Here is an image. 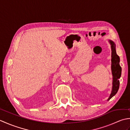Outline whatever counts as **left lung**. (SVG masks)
Segmentation results:
<instances>
[{
    "label": "left lung",
    "mask_w": 130,
    "mask_h": 130,
    "mask_svg": "<svg viewBox=\"0 0 130 130\" xmlns=\"http://www.w3.org/2000/svg\"><path fill=\"white\" fill-rule=\"evenodd\" d=\"M108 42L111 45V70L113 76L112 88L111 93L107 101L111 99L118 92L120 87V80L121 75V67L120 65V57L116 54V44L113 41L108 40Z\"/></svg>",
    "instance_id": "1"
}]
</instances>
